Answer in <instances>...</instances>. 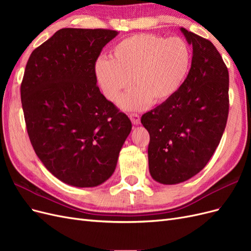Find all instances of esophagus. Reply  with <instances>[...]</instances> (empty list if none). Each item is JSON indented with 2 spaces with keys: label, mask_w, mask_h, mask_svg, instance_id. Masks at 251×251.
Masks as SVG:
<instances>
[{
  "label": "esophagus",
  "mask_w": 251,
  "mask_h": 251,
  "mask_svg": "<svg viewBox=\"0 0 251 251\" xmlns=\"http://www.w3.org/2000/svg\"><path fill=\"white\" fill-rule=\"evenodd\" d=\"M128 117H130L133 125H138L140 123V116L137 113H130L128 114Z\"/></svg>",
  "instance_id": "34e87169"
}]
</instances>
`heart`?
<instances>
[{
    "instance_id": "heart-1",
    "label": "heart",
    "mask_w": 251,
    "mask_h": 251,
    "mask_svg": "<svg viewBox=\"0 0 251 251\" xmlns=\"http://www.w3.org/2000/svg\"><path fill=\"white\" fill-rule=\"evenodd\" d=\"M110 56L96 62V80L103 95L116 100L133 78L135 89L120 100L126 110L170 100L183 86L192 65V50L183 39L153 33L125 37L112 47Z\"/></svg>"
}]
</instances>
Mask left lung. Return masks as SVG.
<instances>
[{
    "instance_id": "1",
    "label": "left lung",
    "mask_w": 251,
    "mask_h": 251,
    "mask_svg": "<svg viewBox=\"0 0 251 251\" xmlns=\"http://www.w3.org/2000/svg\"><path fill=\"white\" fill-rule=\"evenodd\" d=\"M181 31L193 46L191 70L177 94L141 117L150 134L151 176L162 184L180 183L204 169L229 110V75L221 54L210 41Z\"/></svg>"
}]
</instances>
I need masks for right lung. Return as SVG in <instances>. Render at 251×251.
<instances>
[{
	"mask_svg": "<svg viewBox=\"0 0 251 251\" xmlns=\"http://www.w3.org/2000/svg\"><path fill=\"white\" fill-rule=\"evenodd\" d=\"M116 35L110 29L63 28L26 65L21 100L30 142L46 169L69 185L108 180L132 130L96 85V60Z\"/></svg>",
	"mask_w": 251,
	"mask_h": 251,
	"instance_id": "add662e5",
	"label": "right lung"
}]
</instances>
